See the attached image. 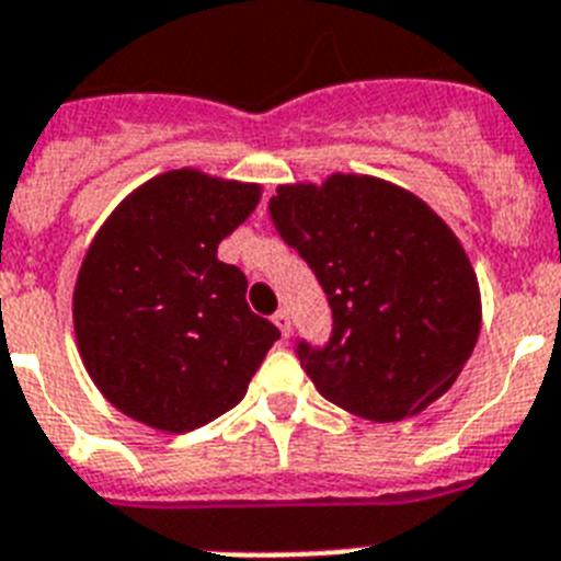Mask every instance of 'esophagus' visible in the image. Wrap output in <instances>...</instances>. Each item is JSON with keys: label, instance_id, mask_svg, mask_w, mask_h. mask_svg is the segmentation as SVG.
<instances>
[{"label": "esophagus", "instance_id": "esophagus-1", "mask_svg": "<svg viewBox=\"0 0 561 561\" xmlns=\"http://www.w3.org/2000/svg\"><path fill=\"white\" fill-rule=\"evenodd\" d=\"M272 323L280 329V334H284V337L291 332V318H289V312H286V309H280V312L272 314Z\"/></svg>", "mask_w": 561, "mask_h": 561}]
</instances>
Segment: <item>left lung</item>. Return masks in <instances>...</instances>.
<instances>
[{
    "label": "left lung",
    "instance_id": "left-lung-1",
    "mask_svg": "<svg viewBox=\"0 0 561 561\" xmlns=\"http://www.w3.org/2000/svg\"><path fill=\"white\" fill-rule=\"evenodd\" d=\"M270 213L332 306L329 346H298L329 403L397 423L451 389L480 337V280L423 198L375 175L332 172L320 184H280Z\"/></svg>",
    "mask_w": 561,
    "mask_h": 561
}]
</instances>
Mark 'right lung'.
Segmentation results:
<instances>
[{
	"mask_svg": "<svg viewBox=\"0 0 561 561\" xmlns=\"http://www.w3.org/2000/svg\"><path fill=\"white\" fill-rule=\"evenodd\" d=\"M261 184L195 167L144 181L93 234L73 286L81 363L110 405L184 434L241 403L280 332L247 306L218 243L261 204Z\"/></svg>",
	"mask_w": 561,
	"mask_h": 561,
	"instance_id": "obj_1",
	"label": "right lung"
}]
</instances>
